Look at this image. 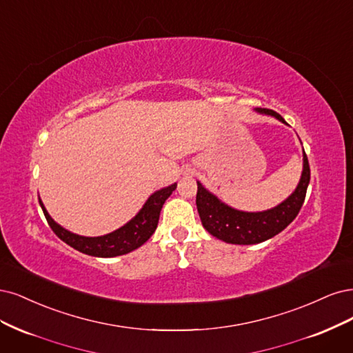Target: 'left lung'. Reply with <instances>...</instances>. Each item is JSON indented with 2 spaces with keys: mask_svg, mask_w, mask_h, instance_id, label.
Returning a JSON list of instances; mask_svg holds the SVG:
<instances>
[{
  "mask_svg": "<svg viewBox=\"0 0 353 353\" xmlns=\"http://www.w3.org/2000/svg\"><path fill=\"white\" fill-rule=\"evenodd\" d=\"M255 111L288 124L276 111L268 108H255ZM310 179L311 172L308 158L303 151V168L296 189L277 207L259 212H248L232 208L198 181L196 208L203 229L225 243L255 245L265 242L286 229L296 219L305 201Z\"/></svg>",
  "mask_w": 353,
  "mask_h": 353,
  "instance_id": "obj_1",
  "label": "left lung"
}]
</instances>
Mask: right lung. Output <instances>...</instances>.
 <instances>
[{
    "mask_svg": "<svg viewBox=\"0 0 353 353\" xmlns=\"http://www.w3.org/2000/svg\"><path fill=\"white\" fill-rule=\"evenodd\" d=\"M177 183L170 185L167 188H163L160 190L154 192L152 195L146 199L143 207L139 210V212L134 217L128 221L120 229L111 232L104 236L97 237H88L72 233L65 230L59 223H55L51 215L48 214L47 208L43 207V203L39 198V205L43 211L45 219H47L52 232L59 236L64 243L74 248L76 251L98 258H112L129 254L134 249L142 246L148 239L152 236V233L157 229L158 220H160V212L164 205L167 198L174 192Z\"/></svg>",
    "mask_w": 353,
    "mask_h": 353,
    "instance_id": "1",
    "label": "right lung"
}]
</instances>
